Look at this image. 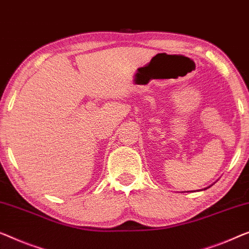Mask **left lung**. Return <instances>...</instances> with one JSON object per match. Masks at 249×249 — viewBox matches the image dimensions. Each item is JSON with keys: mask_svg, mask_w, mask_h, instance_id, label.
I'll list each match as a JSON object with an SVG mask.
<instances>
[{"mask_svg": "<svg viewBox=\"0 0 249 249\" xmlns=\"http://www.w3.org/2000/svg\"><path fill=\"white\" fill-rule=\"evenodd\" d=\"M211 186V185H210ZM210 186H208V187H205V189H203V190H207V189H209V187H210ZM201 191H202V190H201ZM187 192H191V191H187Z\"/></svg>", "mask_w": 249, "mask_h": 249, "instance_id": "left-lung-1", "label": "left lung"}]
</instances>
